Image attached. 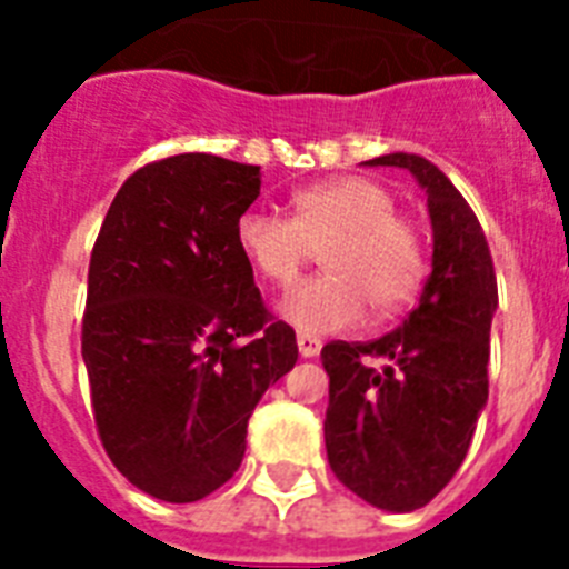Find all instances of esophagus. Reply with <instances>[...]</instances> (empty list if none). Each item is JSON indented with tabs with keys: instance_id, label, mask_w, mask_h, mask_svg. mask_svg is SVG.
<instances>
[{
	"instance_id": "obj_1",
	"label": "esophagus",
	"mask_w": 569,
	"mask_h": 569,
	"mask_svg": "<svg viewBox=\"0 0 569 569\" xmlns=\"http://www.w3.org/2000/svg\"><path fill=\"white\" fill-rule=\"evenodd\" d=\"M298 351H301V357H316L321 351V339L310 337V333H298Z\"/></svg>"
}]
</instances>
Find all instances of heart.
<instances>
[{
	"label": "heart",
	"mask_w": 569,
	"mask_h": 569,
	"mask_svg": "<svg viewBox=\"0 0 569 569\" xmlns=\"http://www.w3.org/2000/svg\"><path fill=\"white\" fill-rule=\"evenodd\" d=\"M292 214L248 209L236 241L268 283L289 289L325 248V274L295 289L283 316L303 333L351 328L372 307L396 316L419 298L428 277L422 227L396 212V194L369 177H337L292 197Z\"/></svg>",
	"instance_id": "b5f03b06"
}]
</instances>
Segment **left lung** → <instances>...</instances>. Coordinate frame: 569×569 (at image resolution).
<instances>
[{
    "instance_id": "obj_1",
    "label": "left lung",
    "mask_w": 569,
    "mask_h": 569,
    "mask_svg": "<svg viewBox=\"0 0 569 569\" xmlns=\"http://www.w3.org/2000/svg\"><path fill=\"white\" fill-rule=\"evenodd\" d=\"M369 164L407 168L428 194L433 262L401 328L372 342L321 348L330 378L325 446L333 476L383 511H416L467 458L487 401L496 292L485 230L449 177L422 156Z\"/></svg>"
}]
</instances>
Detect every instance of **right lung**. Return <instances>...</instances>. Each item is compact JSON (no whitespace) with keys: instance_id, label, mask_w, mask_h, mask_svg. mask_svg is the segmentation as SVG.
I'll use <instances>...</instances> for the list:
<instances>
[{"instance_id":"obj_1","label":"right lung","mask_w":569,"mask_h":569,"mask_svg":"<svg viewBox=\"0 0 569 569\" xmlns=\"http://www.w3.org/2000/svg\"><path fill=\"white\" fill-rule=\"evenodd\" d=\"M257 197V164L168 156L120 186L93 241L82 316L93 422L111 463L162 502L230 481L253 407L298 360L236 241Z\"/></svg>"}]
</instances>
